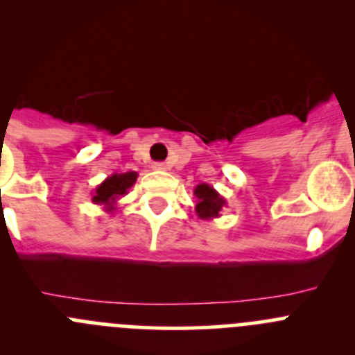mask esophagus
Here are the masks:
<instances>
[{
    "mask_svg": "<svg viewBox=\"0 0 355 355\" xmlns=\"http://www.w3.org/2000/svg\"><path fill=\"white\" fill-rule=\"evenodd\" d=\"M152 168L157 171H164L166 170V164H164V162H154V164H152Z\"/></svg>",
    "mask_w": 355,
    "mask_h": 355,
    "instance_id": "esophagus-1",
    "label": "esophagus"
}]
</instances>
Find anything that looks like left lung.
I'll use <instances>...</instances> for the list:
<instances>
[{"instance_id":"obj_1","label":"left lung","mask_w":355,"mask_h":355,"mask_svg":"<svg viewBox=\"0 0 355 355\" xmlns=\"http://www.w3.org/2000/svg\"><path fill=\"white\" fill-rule=\"evenodd\" d=\"M194 196L198 198L196 214L198 217L203 218V220H211V218L220 217V211L226 208V200H224V196H220V194L208 184L196 185V189H194Z\"/></svg>"}]
</instances>
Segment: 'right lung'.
<instances>
[{
    "label": "right lung",
    "instance_id": "obj_1",
    "mask_svg": "<svg viewBox=\"0 0 355 355\" xmlns=\"http://www.w3.org/2000/svg\"><path fill=\"white\" fill-rule=\"evenodd\" d=\"M137 171H125V173H112L107 177L92 193V203L103 207L105 211H114L117 208V201L121 196H125L129 189L137 182Z\"/></svg>",
    "mask_w": 355,
    "mask_h": 355
}]
</instances>
